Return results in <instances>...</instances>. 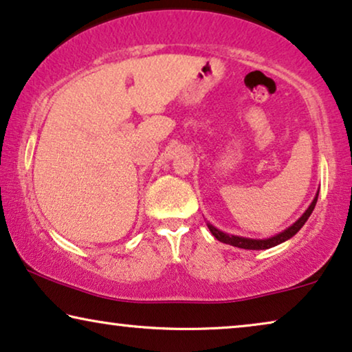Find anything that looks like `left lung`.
<instances>
[{"mask_svg": "<svg viewBox=\"0 0 352 352\" xmlns=\"http://www.w3.org/2000/svg\"><path fill=\"white\" fill-rule=\"evenodd\" d=\"M317 198H318V191L316 195V198L311 203V206L306 209V212H304L301 217H299L296 222H294L292 227H288L287 230L277 233L275 236H270V238H265V240H252V238H245V236H236V235H228V233H223L220 232L219 228H215L214 225L208 223L209 230L212 235L217 238L219 241L222 243H227V245H232V246H236V248H243V250H269V248H274L280 245V243L289 240V238L296 235V233L301 230L302 225L307 222L309 215L312 214L314 208H316V203H317Z\"/></svg>", "mask_w": 352, "mask_h": 352, "instance_id": "1", "label": "left lung"}]
</instances>
